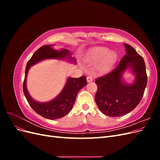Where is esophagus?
<instances>
[{
    "label": "esophagus",
    "instance_id": "obj_1",
    "mask_svg": "<svg viewBox=\"0 0 160 160\" xmlns=\"http://www.w3.org/2000/svg\"><path fill=\"white\" fill-rule=\"evenodd\" d=\"M93 77H91V76H88V77H87V81H88V82H91L93 81Z\"/></svg>",
    "mask_w": 160,
    "mask_h": 160
}]
</instances>
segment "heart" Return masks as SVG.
<instances>
[{
	"label": "heart",
	"mask_w": 160,
	"mask_h": 160,
	"mask_svg": "<svg viewBox=\"0 0 160 160\" xmlns=\"http://www.w3.org/2000/svg\"><path fill=\"white\" fill-rule=\"evenodd\" d=\"M117 55L113 51L105 47H96L91 49L88 55V61L91 64L99 65V70L105 71L108 70L116 60Z\"/></svg>",
	"instance_id": "1"
}]
</instances>
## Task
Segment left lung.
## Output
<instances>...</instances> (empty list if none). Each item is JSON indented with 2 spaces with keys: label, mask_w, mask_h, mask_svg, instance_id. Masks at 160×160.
I'll return each mask as SVG.
<instances>
[{
  "label": "left lung",
  "mask_w": 160,
  "mask_h": 160,
  "mask_svg": "<svg viewBox=\"0 0 160 160\" xmlns=\"http://www.w3.org/2000/svg\"><path fill=\"white\" fill-rule=\"evenodd\" d=\"M125 54L115 68L95 79L98 91L95 96L99 110L109 117H120L129 113L141 101L146 88L148 77L143 57L131 45L124 43ZM132 68L136 81L132 85L124 84L122 72Z\"/></svg>",
  "instance_id": "left-lung-1"
}]
</instances>
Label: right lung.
<instances>
[{
	"instance_id": "1",
	"label": "right lung",
	"mask_w": 160,
	"mask_h": 160,
	"mask_svg": "<svg viewBox=\"0 0 160 160\" xmlns=\"http://www.w3.org/2000/svg\"><path fill=\"white\" fill-rule=\"evenodd\" d=\"M68 55H69V51L67 49L57 51L52 49L51 45H44L36 51L27 64L23 82L24 94L32 109L45 118L57 119L64 117L70 112L75 103L78 92L87 85L86 77L83 75L79 78H68L63 89L55 99L47 103H38L31 98L27 89L26 79L28 71L31 66L42 60L63 59ZM69 58L71 60L73 59L69 56Z\"/></svg>"
}]
</instances>
